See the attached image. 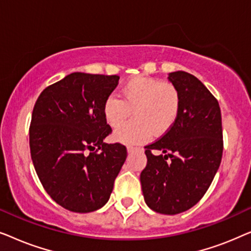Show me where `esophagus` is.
<instances>
[{"label":"esophagus","mask_w":251,"mask_h":251,"mask_svg":"<svg viewBox=\"0 0 251 251\" xmlns=\"http://www.w3.org/2000/svg\"><path fill=\"white\" fill-rule=\"evenodd\" d=\"M128 153H133V152H139V151H142V149H139V147H133V146H128Z\"/></svg>","instance_id":"esophagus-1"}]
</instances>
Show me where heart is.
I'll list each match as a JSON object with an SVG mask.
<instances>
[{
	"instance_id": "b5f03b06",
	"label": "heart",
	"mask_w": 251,
	"mask_h": 251,
	"mask_svg": "<svg viewBox=\"0 0 251 251\" xmlns=\"http://www.w3.org/2000/svg\"><path fill=\"white\" fill-rule=\"evenodd\" d=\"M123 100L108 96L104 102V118L112 128L121 126L131 109V122L120 126L114 139L126 145H138L151 138L152 132L162 135L174 123L180 109V94L176 85L160 78L136 76L121 89Z\"/></svg>"
}]
</instances>
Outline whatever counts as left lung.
<instances>
[{
	"instance_id": "8db88e82",
	"label": "left lung",
	"mask_w": 251,
	"mask_h": 251,
	"mask_svg": "<svg viewBox=\"0 0 251 251\" xmlns=\"http://www.w3.org/2000/svg\"><path fill=\"white\" fill-rule=\"evenodd\" d=\"M180 94L174 126L145 146L147 164L140 174L146 204L163 215L186 211L208 191L223 155L219 104L202 82L186 72L169 74ZM153 150L164 154L155 156Z\"/></svg>"
}]
</instances>
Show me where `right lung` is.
<instances>
[{"mask_svg":"<svg viewBox=\"0 0 251 251\" xmlns=\"http://www.w3.org/2000/svg\"><path fill=\"white\" fill-rule=\"evenodd\" d=\"M118 75L72 73L41 92L29 126L30 156L51 199L73 212H91L108 201L126 159L120 143L106 144L112 128L104 102Z\"/></svg>","mask_w":251,"mask_h":251,"instance_id":"add662e5","label":"right lung"}]
</instances>
